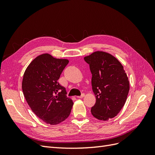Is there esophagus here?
I'll return each mask as SVG.
<instances>
[{
	"instance_id": "esophagus-1",
	"label": "esophagus",
	"mask_w": 155,
	"mask_h": 155,
	"mask_svg": "<svg viewBox=\"0 0 155 155\" xmlns=\"http://www.w3.org/2000/svg\"><path fill=\"white\" fill-rule=\"evenodd\" d=\"M84 96H85V94H81V96H77V97H78V98H83Z\"/></svg>"
}]
</instances>
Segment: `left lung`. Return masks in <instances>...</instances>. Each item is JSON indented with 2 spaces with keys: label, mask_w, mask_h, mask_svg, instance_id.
<instances>
[{
  "label": "left lung",
  "mask_w": 155,
  "mask_h": 155,
  "mask_svg": "<svg viewBox=\"0 0 155 155\" xmlns=\"http://www.w3.org/2000/svg\"><path fill=\"white\" fill-rule=\"evenodd\" d=\"M92 73V87L96 101L91 108L94 117L106 121L118 114L124 106L129 81L122 64L113 55L97 51L84 58Z\"/></svg>",
  "instance_id": "1"
}]
</instances>
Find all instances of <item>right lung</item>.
Listing matches in <instances>:
<instances>
[{
  "instance_id": "right-lung-1",
  "label": "right lung",
  "mask_w": 155,
  "mask_h": 155,
  "mask_svg": "<svg viewBox=\"0 0 155 155\" xmlns=\"http://www.w3.org/2000/svg\"><path fill=\"white\" fill-rule=\"evenodd\" d=\"M68 62L48 54H41L30 63L23 76L22 89L28 104L47 124L62 122L71 112L74 103L58 81Z\"/></svg>"
}]
</instances>
